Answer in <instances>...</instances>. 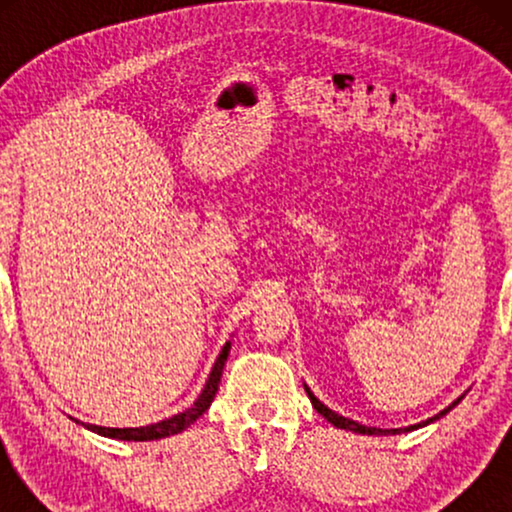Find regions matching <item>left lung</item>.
<instances>
[{"label":"left lung","mask_w":512,"mask_h":512,"mask_svg":"<svg viewBox=\"0 0 512 512\" xmlns=\"http://www.w3.org/2000/svg\"><path fill=\"white\" fill-rule=\"evenodd\" d=\"M307 396H310V401H312V405H314V410L319 412V415H324V419H328V422H331L333 426H338V429H347V431H354V433H366V436H382V433H403V431H415V429H419V426H424V424H429V422H436L438 417H443V415H447V412H450L454 405H457L461 398H457V401H454L450 408H445L443 412H440V415H436V417H431V419H426V422H422V424H415V426H405V429H391V431H382V429H373V426H363V424H359V422H352V419H347V417H340V415H335L333 410H328L324 403L319 401L317 396L312 394L310 389H307Z\"/></svg>","instance_id":"obj_1"}]
</instances>
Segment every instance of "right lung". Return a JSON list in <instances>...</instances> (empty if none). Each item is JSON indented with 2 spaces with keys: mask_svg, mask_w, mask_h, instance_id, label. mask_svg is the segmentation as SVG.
<instances>
[{
  "mask_svg": "<svg viewBox=\"0 0 512 512\" xmlns=\"http://www.w3.org/2000/svg\"><path fill=\"white\" fill-rule=\"evenodd\" d=\"M228 354H230V342H226V347L221 349L219 359H216L212 368V375H209V380L205 384V389H202V394L198 396V401H195L188 410L179 412V415L165 419V422L139 426V429H107V426H95V424H83V426L95 433H102V436L118 438V440H158V438L172 436V433H181L184 429H188L195 419L202 417V412L212 405L216 391H219L221 373H223V366H226Z\"/></svg>",
  "mask_w": 512,
  "mask_h": 512,
  "instance_id": "right-lung-1",
  "label": "right lung"
}]
</instances>
